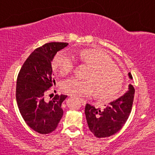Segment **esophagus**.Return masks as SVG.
I'll use <instances>...</instances> for the list:
<instances>
[{
  "label": "esophagus",
  "instance_id": "esophagus-1",
  "mask_svg": "<svg viewBox=\"0 0 155 155\" xmlns=\"http://www.w3.org/2000/svg\"><path fill=\"white\" fill-rule=\"evenodd\" d=\"M80 101H81V104H82L83 106H84V105L86 104V101H85V100H84V99L81 98V99H80Z\"/></svg>",
  "mask_w": 155,
  "mask_h": 155
}]
</instances>
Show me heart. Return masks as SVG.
Returning a JSON list of instances; mask_svg holds the SVG:
<instances>
[{
	"instance_id": "heart-1",
	"label": "heart",
	"mask_w": 155,
	"mask_h": 155,
	"mask_svg": "<svg viewBox=\"0 0 155 155\" xmlns=\"http://www.w3.org/2000/svg\"><path fill=\"white\" fill-rule=\"evenodd\" d=\"M79 56L91 70L86 76L87 80L76 77L64 80L63 92L74 96H89L95 92L97 97L104 99L115 97L123 86L124 76L110 57L93 49L81 51ZM53 65L62 75H66L74 69L75 60L71 54L61 51L54 57Z\"/></svg>"
}]
</instances>
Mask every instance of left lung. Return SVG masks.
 I'll return each mask as SVG.
<instances>
[{
  "instance_id": "1",
  "label": "left lung",
  "mask_w": 155,
  "mask_h": 155,
  "mask_svg": "<svg viewBox=\"0 0 155 155\" xmlns=\"http://www.w3.org/2000/svg\"><path fill=\"white\" fill-rule=\"evenodd\" d=\"M131 79L133 76L128 73ZM135 89L130 84L125 94L111 101L104 109L87 104L85 116L90 130L97 138H106L118 132L127 122L132 109Z\"/></svg>"
}]
</instances>
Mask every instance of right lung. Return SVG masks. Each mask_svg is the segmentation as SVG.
I'll return each instance as SVG.
<instances>
[{"instance_id": "right-lung-1", "label": "right lung", "mask_w": 155, "mask_h": 155, "mask_svg": "<svg viewBox=\"0 0 155 155\" xmlns=\"http://www.w3.org/2000/svg\"><path fill=\"white\" fill-rule=\"evenodd\" d=\"M64 42H51L35 49L19 71L16 86V99L26 124L40 134L54 130L63 115L62 103L67 95L45 98L55 83L51 61L58 51L67 47Z\"/></svg>"}]
</instances>
